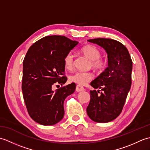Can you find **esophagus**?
Masks as SVG:
<instances>
[{"instance_id": "34e87169", "label": "esophagus", "mask_w": 150, "mask_h": 150, "mask_svg": "<svg viewBox=\"0 0 150 150\" xmlns=\"http://www.w3.org/2000/svg\"><path fill=\"white\" fill-rule=\"evenodd\" d=\"M84 90V87L81 86H79V85H77V86H76V91H78V92H80V91H82Z\"/></svg>"}]
</instances>
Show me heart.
Masks as SVG:
<instances>
[{"instance_id":"heart-1","label":"heart","mask_w":150,"mask_h":150,"mask_svg":"<svg viewBox=\"0 0 150 150\" xmlns=\"http://www.w3.org/2000/svg\"><path fill=\"white\" fill-rule=\"evenodd\" d=\"M82 53L91 60V65L97 70H102L106 66V61L100 58L101 53L96 46L93 45H86L81 49ZM74 63V56L71 52H69L64 58V66L66 69L71 70ZM93 78V74L90 71H77L69 77L70 82L84 86L88 84Z\"/></svg>"}]
</instances>
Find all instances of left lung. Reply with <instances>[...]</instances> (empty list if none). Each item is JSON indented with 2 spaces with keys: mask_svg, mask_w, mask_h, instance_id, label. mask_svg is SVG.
<instances>
[{
  "mask_svg": "<svg viewBox=\"0 0 150 150\" xmlns=\"http://www.w3.org/2000/svg\"><path fill=\"white\" fill-rule=\"evenodd\" d=\"M88 41L106 50L108 66L91 82L92 87L101 89L103 92L100 93V90L90 91L86 111L95 122H109L120 114L131 88L132 60L128 50L119 41L104 38Z\"/></svg>",
  "mask_w": 150,
  "mask_h": 150,
  "instance_id": "left-lung-1",
  "label": "left lung"
}]
</instances>
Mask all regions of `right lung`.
I'll return each instance as SVG.
<instances>
[{
  "label": "right lung",
  "instance_id": "right-lung-1",
  "mask_svg": "<svg viewBox=\"0 0 150 150\" xmlns=\"http://www.w3.org/2000/svg\"><path fill=\"white\" fill-rule=\"evenodd\" d=\"M78 43L64 36H47L28 50L23 60L22 90L28 112L36 122L52 126L62 119L64 102L76 85L71 83L55 91L52 88L66 82L64 58Z\"/></svg>",
  "mask_w": 150,
  "mask_h": 150
}]
</instances>
